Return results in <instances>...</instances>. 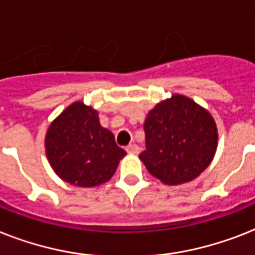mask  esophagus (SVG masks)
Listing matches in <instances>:
<instances>
[{"label": "esophagus", "mask_w": 255, "mask_h": 255, "mask_svg": "<svg viewBox=\"0 0 255 255\" xmlns=\"http://www.w3.org/2000/svg\"><path fill=\"white\" fill-rule=\"evenodd\" d=\"M126 150H127L128 153H131V154H137V153L140 152V148H138L136 144H131V145H128L127 148H126Z\"/></svg>", "instance_id": "34e87169"}]
</instances>
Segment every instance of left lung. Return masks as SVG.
Returning <instances> with one entry per match:
<instances>
[{
	"instance_id": "left-lung-1",
	"label": "left lung",
	"mask_w": 255,
	"mask_h": 255,
	"mask_svg": "<svg viewBox=\"0 0 255 255\" xmlns=\"http://www.w3.org/2000/svg\"><path fill=\"white\" fill-rule=\"evenodd\" d=\"M146 149L140 160L165 185L192 181L211 163L217 148V128L207 110L185 95L174 94L149 111L144 123Z\"/></svg>"
}]
</instances>
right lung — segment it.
<instances>
[{
  "label": "right lung",
  "mask_w": 255,
  "mask_h": 255,
  "mask_svg": "<svg viewBox=\"0 0 255 255\" xmlns=\"http://www.w3.org/2000/svg\"><path fill=\"white\" fill-rule=\"evenodd\" d=\"M45 154L63 181L94 187L113 177L127 153L117 145L114 134L101 126L94 109L74 102L49 126Z\"/></svg>",
  "instance_id": "add662e5"
}]
</instances>
